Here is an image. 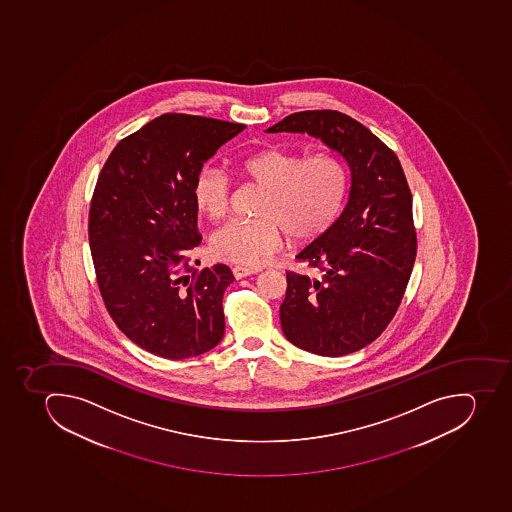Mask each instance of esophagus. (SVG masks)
Segmentation results:
<instances>
[{"mask_svg":"<svg viewBox=\"0 0 512 512\" xmlns=\"http://www.w3.org/2000/svg\"><path fill=\"white\" fill-rule=\"evenodd\" d=\"M233 275H235V279H243V277H248V275L258 274V269H248V267H233Z\"/></svg>","mask_w":512,"mask_h":512,"instance_id":"34e87169","label":"esophagus"}]
</instances>
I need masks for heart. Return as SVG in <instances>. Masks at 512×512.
I'll list each match as a JSON object with an SVG mask.
<instances>
[{"instance_id": "obj_1", "label": "heart", "mask_w": 512, "mask_h": 512, "mask_svg": "<svg viewBox=\"0 0 512 512\" xmlns=\"http://www.w3.org/2000/svg\"><path fill=\"white\" fill-rule=\"evenodd\" d=\"M238 172L266 189L258 220H232L211 238L215 258L238 266L259 267L284 241L311 240L326 232L339 215L347 194L344 164L332 155L301 159L293 152L269 147L241 157ZM194 207L207 219L227 214L230 181L215 168H202L193 183Z\"/></svg>"}]
</instances>
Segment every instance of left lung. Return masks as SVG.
<instances>
[{
	"instance_id": "left-lung-1",
	"label": "left lung",
	"mask_w": 512,
	"mask_h": 512,
	"mask_svg": "<svg viewBox=\"0 0 512 512\" xmlns=\"http://www.w3.org/2000/svg\"><path fill=\"white\" fill-rule=\"evenodd\" d=\"M266 133L310 134L350 170L339 219L297 254L319 277L287 272L280 324L288 342L306 352L323 357L357 352L391 323L417 256L404 170L370 129L335 110L292 113Z\"/></svg>"
}]
</instances>
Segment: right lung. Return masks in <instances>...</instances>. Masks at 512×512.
Returning <instances> with one entry per match:
<instances>
[{
  "mask_svg": "<svg viewBox=\"0 0 512 512\" xmlns=\"http://www.w3.org/2000/svg\"><path fill=\"white\" fill-rule=\"evenodd\" d=\"M206 116L165 113L121 139L92 196L89 245L100 293L120 331L157 357L185 360L225 332V264L196 272L201 243L194 178L245 129Z\"/></svg>",
  "mask_w": 512,
  "mask_h": 512,
  "instance_id": "obj_1",
  "label": "right lung"
}]
</instances>
